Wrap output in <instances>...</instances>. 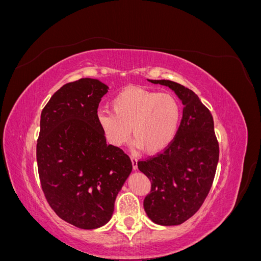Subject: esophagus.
<instances>
[{
  "label": "esophagus",
  "instance_id": "1",
  "mask_svg": "<svg viewBox=\"0 0 261 261\" xmlns=\"http://www.w3.org/2000/svg\"><path fill=\"white\" fill-rule=\"evenodd\" d=\"M130 160H132V164H133V169L134 170H137L138 169V160L136 156H130Z\"/></svg>",
  "mask_w": 261,
  "mask_h": 261
}]
</instances>
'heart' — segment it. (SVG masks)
<instances>
[{"label":"heart","instance_id":"obj_1","mask_svg":"<svg viewBox=\"0 0 261 261\" xmlns=\"http://www.w3.org/2000/svg\"><path fill=\"white\" fill-rule=\"evenodd\" d=\"M111 103L113 112L101 109L97 115L100 127L111 145L123 146L133 132L136 146L154 154L167 149L174 140L181 108L173 94L128 86L115 94Z\"/></svg>","mask_w":261,"mask_h":261}]
</instances>
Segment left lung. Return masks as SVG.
I'll return each instance as SVG.
<instances>
[{
  "instance_id": "1",
  "label": "left lung",
  "mask_w": 261,
  "mask_h": 261,
  "mask_svg": "<svg viewBox=\"0 0 261 261\" xmlns=\"http://www.w3.org/2000/svg\"><path fill=\"white\" fill-rule=\"evenodd\" d=\"M168 86L184 105L183 117L172 144L138 169L151 181L144 208L154 223L178 225L199 210L215 179L219 143L209 109L197 94L172 81H150Z\"/></svg>"
}]
</instances>
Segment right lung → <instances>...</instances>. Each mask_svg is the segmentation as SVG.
Segmentation results:
<instances>
[{"label": "right lung", "instance_id": "1", "mask_svg": "<svg viewBox=\"0 0 261 261\" xmlns=\"http://www.w3.org/2000/svg\"><path fill=\"white\" fill-rule=\"evenodd\" d=\"M108 89L92 78L65 84L41 112L37 162L45 199L62 220L84 230L109 222L133 169L121 148L107 144L98 122Z\"/></svg>", "mask_w": 261, "mask_h": 261}]
</instances>
